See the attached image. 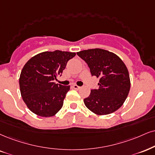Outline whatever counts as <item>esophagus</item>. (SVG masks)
Instances as JSON below:
<instances>
[{"instance_id": "1", "label": "esophagus", "mask_w": 155, "mask_h": 155, "mask_svg": "<svg viewBox=\"0 0 155 155\" xmlns=\"http://www.w3.org/2000/svg\"><path fill=\"white\" fill-rule=\"evenodd\" d=\"M72 87H73V88L75 89V90H79V89H81V87L78 86V85H74Z\"/></svg>"}]
</instances>
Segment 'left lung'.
I'll return each instance as SVG.
<instances>
[{
	"instance_id": "left-lung-1",
	"label": "left lung",
	"mask_w": 155,
	"mask_h": 155,
	"mask_svg": "<svg viewBox=\"0 0 155 155\" xmlns=\"http://www.w3.org/2000/svg\"><path fill=\"white\" fill-rule=\"evenodd\" d=\"M88 65L92 76L100 78L98 88L91 90L84 99L90 110L98 115L116 111L127 99L130 90V78L127 66L114 53L102 49H91L77 52Z\"/></svg>"
}]
</instances>
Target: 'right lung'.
<instances>
[{"label":"right lung","mask_w":155,"mask_h":155,"mask_svg":"<svg viewBox=\"0 0 155 155\" xmlns=\"http://www.w3.org/2000/svg\"><path fill=\"white\" fill-rule=\"evenodd\" d=\"M74 52L44 51L31 57L23 68L19 78L21 97L29 110L42 117L54 116L63 106L70 85L54 83L62 75Z\"/></svg>","instance_id":"obj_1"}]
</instances>
